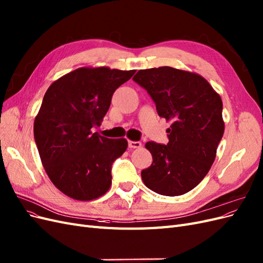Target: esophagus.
I'll return each mask as SVG.
<instances>
[{
  "instance_id": "esophagus-1",
  "label": "esophagus",
  "mask_w": 263,
  "mask_h": 263,
  "mask_svg": "<svg viewBox=\"0 0 263 263\" xmlns=\"http://www.w3.org/2000/svg\"><path fill=\"white\" fill-rule=\"evenodd\" d=\"M141 147V142L140 141H133V140H128V148L130 149H137Z\"/></svg>"
}]
</instances>
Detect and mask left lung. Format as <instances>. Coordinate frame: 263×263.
I'll list each match as a JSON object with an SVG mask.
<instances>
[{
  "label": "left lung",
  "instance_id": "1",
  "mask_svg": "<svg viewBox=\"0 0 263 263\" xmlns=\"http://www.w3.org/2000/svg\"><path fill=\"white\" fill-rule=\"evenodd\" d=\"M133 80L154 100L158 115L171 122L168 144L145 145L153 163L141 179L158 194H185L210 171L224 135L219 94L202 76L171 67L139 70Z\"/></svg>",
  "mask_w": 263,
  "mask_h": 263
}]
</instances>
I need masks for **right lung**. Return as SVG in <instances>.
Returning <instances> with one entry per match:
<instances>
[{"label":"right lung","instance_id":"obj_1","mask_svg":"<svg viewBox=\"0 0 263 263\" xmlns=\"http://www.w3.org/2000/svg\"><path fill=\"white\" fill-rule=\"evenodd\" d=\"M135 72L79 68L55 80L45 93L34 122L35 141L50 181L73 200H95L112 184V164L128 142L91 129L101 125L113 93Z\"/></svg>","mask_w":263,"mask_h":263}]
</instances>
